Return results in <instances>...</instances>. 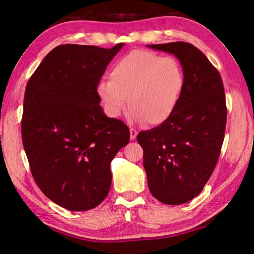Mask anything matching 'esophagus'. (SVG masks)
Instances as JSON below:
<instances>
[{
  "mask_svg": "<svg viewBox=\"0 0 254 254\" xmlns=\"http://www.w3.org/2000/svg\"><path fill=\"white\" fill-rule=\"evenodd\" d=\"M136 136H137V131L135 130V128L131 127V128H130V138L133 141V139L136 138Z\"/></svg>",
  "mask_w": 254,
  "mask_h": 254,
  "instance_id": "34e87169",
  "label": "esophagus"
}]
</instances>
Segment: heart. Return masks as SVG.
<instances>
[{
  "label": "heart",
  "instance_id": "heart-1",
  "mask_svg": "<svg viewBox=\"0 0 254 254\" xmlns=\"http://www.w3.org/2000/svg\"><path fill=\"white\" fill-rule=\"evenodd\" d=\"M109 78L98 85L107 112L118 118L130 104V120L150 126H159L174 115L186 84L182 66L175 58H160L148 50H133L119 58Z\"/></svg>",
  "mask_w": 254,
  "mask_h": 254
}]
</instances>
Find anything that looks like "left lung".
<instances>
[{"label": "left lung", "mask_w": 254, "mask_h": 254, "mask_svg": "<svg viewBox=\"0 0 254 254\" xmlns=\"http://www.w3.org/2000/svg\"><path fill=\"white\" fill-rule=\"evenodd\" d=\"M147 47L176 56L186 76L174 115L136 137L150 193L161 203L179 205L202 192L216 167L227 121L224 84L216 67L191 44Z\"/></svg>", "instance_id": "8db88e82"}]
</instances>
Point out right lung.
I'll return each instance as SVG.
<instances>
[{
	"mask_svg": "<svg viewBox=\"0 0 254 254\" xmlns=\"http://www.w3.org/2000/svg\"><path fill=\"white\" fill-rule=\"evenodd\" d=\"M123 45L58 46L26 85L21 138L31 175L48 198L74 212L106 198L111 160L130 141L126 124L102 111L97 91Z\"/></svg>",
	"mask_w": 254,
	"mask_h": 254,
	"instance_id": "right-lung-1",
	"label": "right lung"
}]
</instances>
